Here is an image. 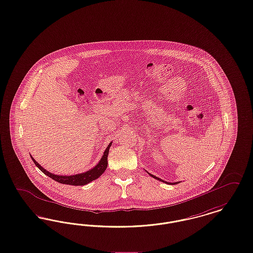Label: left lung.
<instances>
[{
    "label": "left lung",
    "mask_w": 253,
    "mask_h": 253,
    "mask_svg": "<svg viewBox=\"0 0 253 253\" xmlns=\"http://www.w3.org/2000/svg\"><path fill=\"white\" fill-rule=\"evenodd\" d=\"M149 173V172H148ZM152 177H154V178H156V179H157V180L159 181H162V182H164V183H167V184H178V182H175V183H169V182H166V181L162 180V179H160V178H158V177H157V176H155V175H153V174H151V173H149Z\"/></svg>",
    "instance_id": "obj_1"
}]
</instances>
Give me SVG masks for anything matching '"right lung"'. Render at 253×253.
<instances>
[{"label": "right lung", "instance_id": "add662e5", "mask_svg": "<svg viewBox=\"0 0 253 253\" xmlns=\"http://www.w3.org/2000/svg\"><path fill=\"white\" fill-rule=\"evenodd\" d=\"M112 143L107 146L104 154L102 157L100 158L99 162L96 164V166L85 172L83 173H79V174H75V175H58V174H54L49 172L48 170H46L45 169L42 168L36 160L31 157L33 162L35 163L38 168L40 169L42 172H44V174H46L50 178H52L53 180L57 181L61 184H66V185H73V186H84L88 183H90L91 181L95 180L96 178H98L107 168L108 165V161H107V157H108L109 149L111 147Z\"/></svg>", "mask_w": 253, "mask_h": 253}]
</instances>
